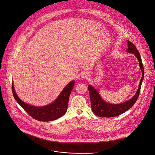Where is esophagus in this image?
Masks as SVG:
<instances>
[{"mask_svg": "<svg viewBox=\"0 0 155 155\" xmlns=\"http://www.w3.org/2000/svg\"><path fill=\"white\" fill-rule=\"evenodd\" d=\"M89 74H88L87 72H82L81 74V78H84V79H87L88 77H89Z\"/></svg>", "mask_w": 155, "mask_h": 155, "instance_id": "34e87169", "label": "esophagus"}]
</instances>
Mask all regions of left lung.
<instances>
[{
    "instance_id": "1",
    "label": "left lung",
    "mask_w": 155,
    "mask_h": 155,
    "mask_svg": "<svg viewBox=\"0 0 155 155\" xmlns=\"http://www.w3.org/2000/svg\"><path fill=\"white\" fill-rule=\"evenodd\" d=\"M127 44L128 47L127 49V51L128 53L134 54L136 57L139 63V64L140 69L142 71V77L139 83L138 89L135 95L130 100L122 103V104H112L105 101L104 99H102L94 87L89 84L88 86V90L90 95L91 108L94 113L97 116L102 117H112L119 116L130 109L135 104L139 97L142 83L144 77V69L140 55L135 45L130 41H127Z\"/></svg>"
}]
</instances>
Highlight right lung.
I'll return each instance as SVG.
<instances>
[{
	"label": "right lung",
	"instance_id": "1",
	"mask_svg": "<svg viewBox=\"0 0 155 155\" xmlns=\"http://www.w3.org/2000/svg\"><path fill=\"white\" fill-rule=\"evenodd\" d=\"M74 80L71 81L63 89L55 101L43 107L33 106L22 101L16 93L13 83H12V92L16 101L31 117L37 120L48 122L62 117L66 113L69 98L74 86Z\"/></svg>",
	"mask_w": 155,
	"mask_h": 155
}]
</instances>
